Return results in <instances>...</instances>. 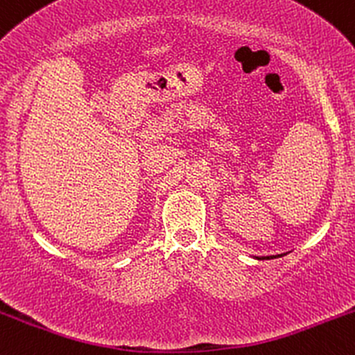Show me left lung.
<instances>
[{
	"instance_id": "left-lung-1",
	"label": "left lung",
	"mask_w": 355,
	"mask_h": 355,
	"mask_svg": "<svg viewBox=\"0 0 355 355\" xmlns=\"http://www.w3.org/2000/svg\"><path fill=\"white\" fill-rule=\"evenodd\" d=\"M275 257H282V255H267V257H257L259 260H270V259H275Z\"/></svg>"
}]
</instances>
